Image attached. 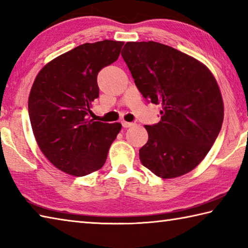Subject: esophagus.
Masks as SVG:
<instances>
[{"mask_svg":"<svg viewBox=\"0 0 248 248\" xmlns=\"http://www.w3.org/2000/svg\"><path fill=\"white\" fill-rule=\"evenodd\" d=\"M123 127L124 128H130V127H132V125L134 124L133 123H128V121H123Z\"/></svg>","mask_w":248,"mask_h":248,"instance_id":"34e87169","label":"esophagus"}]
</instances>
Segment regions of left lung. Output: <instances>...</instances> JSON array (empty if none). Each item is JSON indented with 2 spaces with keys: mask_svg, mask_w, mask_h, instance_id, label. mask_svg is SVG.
Segmentation results:
<instances>
[{
  "mask_svg": "<svg viewBox=\"0 0 248 248\" xmlns=\"http://www.w3.org/2000/svg\"><path fill=\"white\" fill-rule=\"evenodd\" d=\"M123 50L139 91L162 106L161 120L145 125L140 162L162 178L190 172L210 152L224 120L215 77L195 58L157 42H128Z\"/></svg>",
  "mask_w": 248,
  "mask_h": 248,
  "instance_id": "obj_1",
  "label": "left lung"
}]
</instances>
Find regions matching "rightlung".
Wrapping results in <instances>:
<instances>
[{"mask_svg": "<svg viewBox=\"0 0 248 248\" xmlns=\"http://www.w3.org/2000/svg\"><path fill=\"white\" fill-rule=\"evenodd\" d=\"M124 42L86 43L57 57L38 73L28 110L45 157L62 172L85 176L104 166L121 124L89 119L99 96V72L118 59Z\"/></svg>", "mask_w": 248, "mask_h": 248, "instance_id": "1", "label": "right lung"}]
</instances>
